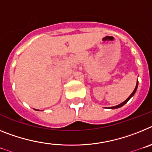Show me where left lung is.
<instances>
[{
  "mask_svg": "<svg viewBox=\"0 0 152 152\" xmlns=\"http://www.w3.org/2000/svg\"><path fill=\"white\" fill-rule=\"evenodd\" d=\"M138 84H139V83H138V81H137L136 87H135V90H134L133 92H132V94H131V95H130V96H129V97L127 98V99H126V100H125L124 102H123V103H120V104H119V105H117V106H115V107H110V108H111V109H116V108H119V107H123V105H125V104H126V103L129 101V100L130 98H131L132 96H133L134 94H135V91H136V90H137V88H138Z\"/></svg>",
  "mask_w": 152,
  "mask_h": 152,
  "instance_id": "1",
  "label": "left lung"
}]
</instances>
